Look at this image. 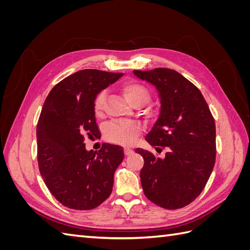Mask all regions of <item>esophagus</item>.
Masks as SVG:
<instances>
[{
	"mask_svg": "<svg viewBox=\"0 0 250 250\" xmlns=\"http://www.w3.org/2000/svg\"><path fill=\"white\" fill-rule=\"evenodd\" d=\"M124 153L125 155H130L133 153V150L130 148H124Z\"/></svg>",
	"mask_w": 250,
	"mask_h": 250,
	"instance_id": "obj_1",
	"label": "esophagus"
}]
</instances>
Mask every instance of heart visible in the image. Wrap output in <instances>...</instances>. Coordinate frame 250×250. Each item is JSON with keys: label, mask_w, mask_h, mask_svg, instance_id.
Instances as JSON below:
<instances>
[{"label": "heart", "mask_w": 250, "mask_h": 250, "mask_svg": "<svg viewBox=\"0 0 250 250\" xmlns=\"http://www.w3.org/2000/svg\"><path fill=\"white\" fill-rule=\"evenodd\" d=\"M122 93L126 100L133 107H140L146 104L150 99L149 89L139 81L130 80L125 82L122 85ZM106 92L101 90L97 94L94 99V111L96 116L101 117L103 115L105 102H106ZM141 133L139 125L133 123H120L111 122L104 128V138L106 141L118 144V145L130 146L138 139Z\"/></svg>", "instance_id": "1"}]
</instances>
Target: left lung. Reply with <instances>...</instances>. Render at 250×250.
<instances>
[{
    "label": "left lung",
    "instance_id": "left-lung-1",
    "mask_svg": "<svg viewBox=\"0 0 250 250\" xmlns=\"http://www.w3.org/2000/svg\"><path fill=\"white\" fill-rule=\"evenodd\" d=\"M155 85L161 111L145 140L165 158L141 148L140 173L144 194L156 206L177 209L193 202L206 187L216 161V125L198 87L178 72L157 67L133 71Z\"/></svg>",
    "mask_w": 250,
    "mask_h": 250
}]
</instances>
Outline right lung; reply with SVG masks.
Returning <instances> with one entry per match:
<instances>
[{"label":"right lung","mask_w":250,"mask_h":250,"mask_svg":"<svg viewBox=\"0 0 250 250\" xmlns=\"http://www.w3.org/2000/svg\"><path fill=\"white\" fill-rule=\"evenodd\" d=\"M122 75L78 71L58 82L44 100L36 127L37 163L49 191L66 208L93 209L111 194L123 148L104 143L99 151H86L84 140L100 134L95 97Z\"/></svg>","instance_id":"add662e5"}]
</instances>
